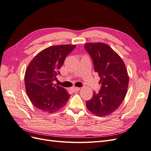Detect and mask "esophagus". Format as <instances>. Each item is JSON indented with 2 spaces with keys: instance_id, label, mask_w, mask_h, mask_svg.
Segmentation results:
<instances>
[{
  "instance_id": "34e87169",
  "label": "esophagus",
  "mask_w": 151,
  "mask_h": 151,
  "mask_svg": "<svg viewBox=\"0 0 151 151\" xmlns=\"http://www.w3.org/2000/svg\"><path fill=\"white\" fill-rule=\"evenodd\" d=\"M80 89V88H76V87H74V88H71V91L72 92H77V91H79Z\"/></svg>"
}]
</instances>
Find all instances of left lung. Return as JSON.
Here are the masks:
<instances>
[{
    "mask_svg": "<svg viewBox=\"0 0 151 151\" xmlns=\"http://www.w3.org/2000/svg\"><path fill=\"white\" fill-rule=\"evenodd\" d=\"M85 49L93 60L101 89L86 101L88 110L99 116L110 115L120 106L129 87V76L124 62L116 52L104 43H88Z\"/></svg>",
    "mask_w": 151,
    "mask_h": 151,
    "instance_id": "obj_1",
    "label": "left lung"
}]
</instances>
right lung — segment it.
Instances as JSON below:
<instances>
[{
    "label": "right lung",
    "mask_w": 151,
    "mask_h": 151,
    "mask_svg": "<svg viewBox=\"0 0 151 151\" xmlns=\"http://www.w3.org/2000/svg\"><path fill=\"white\" fill-rule=\"evenodd\" d=\"M76 45L49 47L33 58L25 72L26 93L35 107L43 112L55 113L62 109L70 95L62 87L53 84L65 59Z\"/></svg>",
    "instance_id": "obj_1"
}]
</instances>
